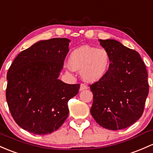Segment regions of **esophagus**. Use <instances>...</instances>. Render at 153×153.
<instances>
[{
    "label": "esophagus",
    "instance_id": "obj_1",
    "mask_svg": "<svg viewBox=\"0 0 153 153\" xmlns=\"http://www.w3.org/2000/svg\"><path fill=\"white\" fill-rule=\"evenodd\" d=\"M88 88V87H87V85L85 84H83V83H82V84H80V91H83V90H85Z\"/></svg>",
    "mask_w": 153,
    "mask_h": 153
}]
</instances>
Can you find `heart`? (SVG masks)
<instances>
[{"mask_svg":"<svg viewBox=\"0 0 153 153\" xmlns=\"http://www.w3.org/2000/svg\"><path fill=\"white\" fill-rule=\"evenodd\" d=\"M111 56L104 48L83 46L73 50L68 57V65L75 70H80V76L88 83L102 80L108 73Z\"/></svg>","mask_w":153,"mask_h":153,"instance_id":"heart-1","label":"heart"}]
</instances>
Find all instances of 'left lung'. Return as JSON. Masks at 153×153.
Instances as JSON below:
<instances>
[{
  "mask_svg": "<svg viewBox=\"0 0 153 153\" xmlns=\"http://www.w3.org/2000/svg\"><path fill=\"white\" fill-rule=\"evenodd\" d=\"M99 41L110 53L111 63L105 78L90 85L91 114L103 128H126L143 113L149 93L147 69L137 51L113 39Z\"/></svg>",
  "mask_w": 153,
  "mask_h": 153,
  "instance_id": "left-lung-1",
  "label": "left lung"
}]
</instances>
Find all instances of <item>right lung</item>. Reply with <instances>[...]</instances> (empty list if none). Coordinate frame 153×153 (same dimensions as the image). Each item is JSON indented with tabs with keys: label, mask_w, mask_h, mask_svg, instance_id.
Returning a JSON list of instances; mask_svg holds the SVG:
<instances>
[{
	"label": "right lung",
	"mask_w": 153,
	"mask_h": 153,
	"mask_svg": "<svg viewBox=\"0 0 153 153\" xmlns=\"http://www.w3.org/2000/svg\"><path fill=\"white\" fill-rule=\"evenodd\" d=\"M68 38L40 41L18 54L7 73L6 97L16 123L34 134H51L68 116V101L80 84L59 79L69 51Z\"/></svg>",
	"instance_id": "obj_1"
}]
</instances>
